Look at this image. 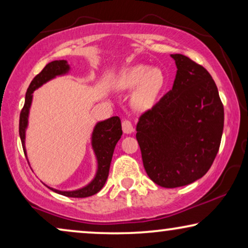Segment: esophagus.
Wrapping results in <instances>:
<instances>
[{"label": "esophagus", "mask_w": 248, "mask_h": 248, "mask_svg": "<svg viewBox=\"0 0 248 248\" xmlns=\"http://www.w3.org/2000/svg\"><path fill=\"white\" fill-rule=\"evenodd\" d=\"M122 127H123V132L125 134H131L132 132L134 131L133 125H132L131 122L127 121V120L123 121V123H122Z\"/></svg>", "instance_id": "1"}]
</instances>
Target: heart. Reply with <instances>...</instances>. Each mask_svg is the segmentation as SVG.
Returning <instances> with one entry per match:
<instances>
[{"instance_id":"1","label":"heart","mask_w":248,"mask_h":248,"mask_svg":"<svg viewBox=\"0 0 248 248\" xmlns=\"http://www.w3.org/2000/svg\"><path fill=\"white\" fill-rule=\"evenodd\" d=\"M165 84V74L158 67L144 64L122 71L114 81V88L121 91L134 90L131 105L137 110H147L154 106Z\"/></svg>"}]
</instances>
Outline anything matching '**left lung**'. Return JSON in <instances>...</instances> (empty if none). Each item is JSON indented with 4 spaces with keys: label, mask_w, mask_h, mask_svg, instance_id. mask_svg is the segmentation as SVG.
Wrapping results in <instances>:
<instances>
[{
    "label": "left lung",
    "mask_w": 248,
    "mask_h": 248,
    "mask_svg": "<svg viewBox=\"0 0 248 248\" xmlns=\"http://www.w3.org/2000/svg\"><path fill=\"white\" fill-rule=\"evenodd\" d=\"M177 67L172 89L137 125L145 171L166 188L192 184L211 167L223 131L218 88L204 67L171 54Z\"/></svg>",
    "instance_id": "obj_1"
}]
</instances>
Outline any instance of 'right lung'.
Listing matches in <instances>:
<instances>
[{
	"instance_id": "add662e5",
	"label": "right lung",
	"mask_w": 248,
	"mask_h": 248,
	"mask_svg": "<svg viewBox=\"0 0 248 248\" xmlns=\"http://www.w3.org/2000/svg\"><path fill=\"white\" fill-rule=\"evenodd\" d=\"M70 70L71 67L65 60L53 61V62L47 64L42 72L33 78L31 83H30L28 90H27L25 106H23L21 114H20L19 122V134L26 157V132L29 124V113L32 104L33 91L48 81L55 79L56 77L65 76L70 72ZM122 134H123L122 124L118 116H113L105 121L97 122V124L93 127V134H91V148H93L97 160V170L93 181L88 183L83 187L73 189V191H61V189L50 187L45 183H44V185H46L47 187L57 194L69 196V198H88V196L94 195L104 187L105 183L107 181L115 145L121 139Z\"/></svg>"
}]
</instances>
